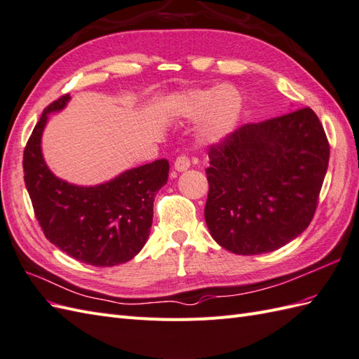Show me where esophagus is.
Returning <instances> with one entry per match:
<instances>
[{
  "label": "esophagus",
  "mask_w": 359,
  "mask_h": 359,
  "mask_svg": "<svg viewBox=\"0 0 359 359\" xmlns=\"http://www.w3.org/2000/svg\"><path fill=\"white\" fill-rule=\"evenodd\" d=\"M173 168H175V170H178V172H186L190 168V160L187 158L186 155H180L178 158L175 160Z\"/></svg>",
  "instance_id": "34e87169"
}]
</instances>
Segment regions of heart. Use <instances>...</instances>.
Returning <instances> with one entry per match:
<instances>
[{
    "label": "heart",
    "mask_w": 359,
    "mask_h": 359,
    "mask_svg": "<svg viewBox=\"0 0 359 359\" xmlns=\"http://www.w3.org/2000/svg\"><path fill=\"white\" fill-rule=\"evenodd\" d=\"M173 109L178 116L189 120H198L207 115L201 129V138L204 143L217 144L233 133L238 123L242 97L233 86L215 85L180 94L173 102Z\"/></svg>",
    "instance_id": "1"
}]
</instances>
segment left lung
<instances>
[{
    "instance_id": "left-lung-1",
    "label": "left lung",
    "mask_w": 359,
    "mask_h": 359,
    "mask_svg": "<svg viewBox=\"0 0 359 359\" xmlns=\"http://www.w3.org/2000/svg\"><path fill=\"white\" fill-rule=\"evenodd\" d=\"M208 158L204 216L221 247L264 255L308 229L329 164L325 129L311 108L243 125Z\"/></svg>"
}]
</instances>
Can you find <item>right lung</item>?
<instances>
[{"mask_svg":"<svg viewBox=\"0 0 359 359\" xmlns=\"http://www.w3.org/2000/svg\"><path fill=\"white\" fill-rule=\"evenodd\" d=\"M62 95L43 109L24 151V181L46 238L60 251L93 266H116L135 257L149 238L154 199L169 177V161L156 160L97 186L57 178L42 155L48 114L69 102Z\"/></svg>","mask_w":359,"mask_h":359,"instance_id":"add662e5","label":"right lung"}]
</instances>
